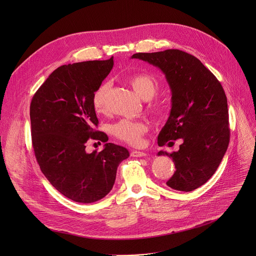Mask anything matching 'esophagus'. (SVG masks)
Segmentation results:
<instances>
[{
	"mask_svg": "<svg viewBox=\"0 0 256 256\" xmlns=\"http://www.w3.org/2000/svg\"><path fill=\"white\" fill-rule=\"evenodd\" d=\"M130 156H134V158H141V156H147V154L143 152H139V150H132Z\"/></svg>",
	"mask_w": 256,
	"mask_h": 256,
	"instance_id": "1",
	"label": "esophagus"
}]
</instances>
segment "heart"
I'll use <instances>...</instances> for the list:
<instances>
[{
    "instance_id": "obj_1",
    "label": "heart",
    "mask_w": 256,
    "mask_h": 256,
    "mask_svg": "<svg viewBox=\"0 0 256 256\" xmlns=\"http://www.w3.org/2000/svg\"><path fill=\"white\" fill-rule=\"evenodd\" d=\"M128 84L132 86L138 96L143 100H150L158 89V80L148 74H136L128 78ZM109 90V84L102 83L92 94V106L96 113H104L106 109V92ZM152 109L156 113H162L165 106L162 102L152 104ZM148 130V126L143 121L121 119L113 124L112 134L130 145H139L142 137Z\"/></svg>"
}]
</instances>
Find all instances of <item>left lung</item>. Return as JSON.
Listing matches in <instances>:
<instances>
[{"label": "left lung", "mask_w": 256, "mask_h": 256, "mask_svg": "<svg viewBox=\"0 0 256 256\" xmlns=\"http://www.w3.org/2000/svg\"><path fill=\"white\" fill-rule=\"evenodd\" d=\"M132 58L158 67L171 89V111L158 144L182 139L172 158L176 172L166 182L173 190L191 192L216 172L230 144L227 98L221 83L196 57L180 50L137 52Z\"/></svg>", "instance_id": "8db88e82"}]
</instances>
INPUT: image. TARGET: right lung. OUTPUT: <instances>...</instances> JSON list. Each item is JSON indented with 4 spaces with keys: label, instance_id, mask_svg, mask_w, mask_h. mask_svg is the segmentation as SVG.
Returning <instances> with one entry per match:
<instances>
[{
    "label": "right lung",
    "instance_id": "right-lung-1",
    "mask_svg": "<svg viewBox=\"0 0 256 256\" xmlns=\"http://www.w3.org/2000/svg\"><path fill=\"white\" fill-rule=\"evenodd\" d=\"M113 57L62 65L34 94L30 106L33 150L44 176L62 195L76 202L104 198L115 182L118 165L130 156L122 146L106 143L87 154L89 139L106 142L94 130L98 119L92 94L113 68Z\"/></svg>",
    "mask_w": 256,
    "mask_h": 256
}]
</instances>
